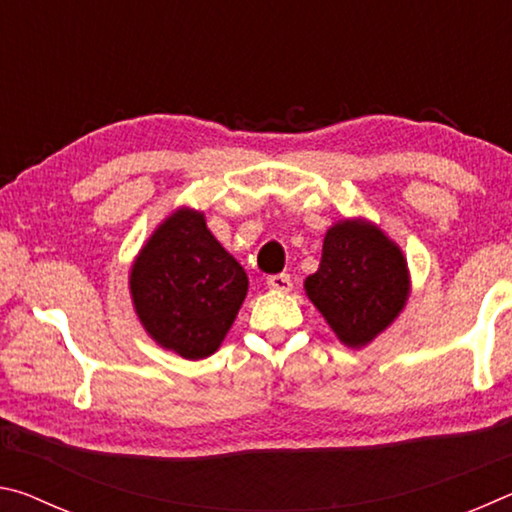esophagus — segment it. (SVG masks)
Masks as SVG:
<instances>
[{
    "label": "esophagus",
    "mask_w": 512,
    "mask_h": 512,
    "mask_svg": "<svg viewBox=\"0 0 512 512\" xmlns=\"http://www.w3.org/2000/svg\"><path fill=\"white\" fill-rule=\"evenodd\" d=\"M266 284H268V289L280 291V293H287V291L293 289V282H291V277H289L287 273L271 275V277H268V280H266Z\"/></svg>",
    "instance_id": "esophagus-1"
}]
</instances>
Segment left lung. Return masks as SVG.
<instances>
[{
    "label": "left lung",
    "instance_id": "left-lung-1",
    "mask_svg": "<svg viewBox=\"0 0 512 512\" xmlns=\"http://www.w3.org/2000/svg\"><path fill=\"white\" fill-rule=\"evenodd\" d=\"M409 268L400 246L366 219L327 230L323 257L305 291L348 348H363L400 316L409 300Z\"/></svg>",
    "mask_w": 512,
    "mask_h": 512
}]
</instances>
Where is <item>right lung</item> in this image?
Here are the masks:
<instances>
[{"label":"right lung","instance_id":"add662e5","mask_svg":"<svg viewBox=\"0 0 512 512\" xmlns=\"http://www.w3.org/2000/svg\"><path fill=\"white\" fill-rule=\"evenodd\" d=\"M128 284L151 339L192 361L219 350L248 293L244 268L207 230L205 214L189 207L155 228Z\"/></svg>","mask_w":512,"mask_h":512}]
</instances>
